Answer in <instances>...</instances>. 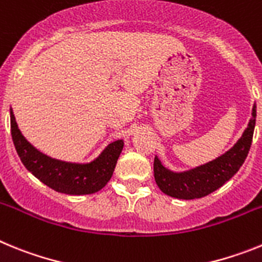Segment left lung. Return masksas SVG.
Wrapping results in <instances>:
<instances>
[{
	"label": "left lung",
	"instance_id": "1",
	"mask_svg": "<svg viewBox=\"0 0 262 262\" xmlns=\"http://www.w3.org/2000/svg\"><path fill=\"white\" fill-rule=\"evenodd\" d=\"M252 119L239 142L230 151L210 163L182 173H174L164 168L160 160L155 157V181L160 190L180 200H195L209 195L212 191L223 186L244 164L251 149L256 124V105L253 106Z\"/></svg>",
	"mask_w": 262,
	"mask_h": 262
}]
</instances>
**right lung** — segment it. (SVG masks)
<instances>
[{"label": "right lung", "mask_w": 262, "mask_h": 262, "mask_svg": "<svg viewBox=\"0 0 262 262\" xmlns=\"http://www.w3.org/2000/svg\"><path fill=\"white\" fill-rule=\"evenodd\" d=\"M11 138L20 161L38 180L55 191L71 195L93 194L110 181L117 160L123 149V140L108 144L102 154L89 164L66 163L43 155L23 138L10 110Z\"/></svg>", "instance_id": "1"}]
</instances>
